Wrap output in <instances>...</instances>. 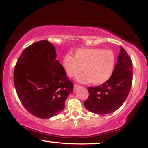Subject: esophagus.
<instances>
[{
    "label": "esophagus",
    "mask_w": 148,
    "mask_h": 148,
    "mask_svg": "<svg viewBox=\"0 0 148 148\" xmlns=\"http://www.w3.org/2000/svg\"><path fill=\"white\" fill-rule=\"evenodd\" d=\"M79 85H77V84H74V90H77V89H78L79 88Z\"/></svg>",
    "instance_id": "1"
}]
</instances>
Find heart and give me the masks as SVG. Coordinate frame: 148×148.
Returning a JSON list of instances; mask_svg holds the SVG:
<instances>
[{"label": "heart", "mask_w": 148, "mask_h": 148, "mask_svg": "<svg viewBox=\"0 0 148 148\" xmlns=\"http://www.w3.org/2000/svg\"><path fill=\"white\" fill-rule=\"evenodd\" d=\"M116 64V56L111 50L102 48H81L75 52L74 58L70 54L64 55L62 66L66 73L73 77L84 71L85 74L77 77L80 83L101 85L111 77Z\"/></svg>", "instance_id": "obj_1"}]
</instances>
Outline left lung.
<instances>
[{"label": "left lung", "instance_id": "1", "mask_svg": "<svg viewBox=\"0 0 148 148\" xmlns=\"http://www.w3.org/2000/svg\"><path fill=\"white\" fill-rule=\"evenodd\" d=\"M116 66L111 77L101 86L89 87L86 108L98 114H110L122 106L130 92L133 81V63L130 56L120 46Z\"/></svg>", "mask_w": 148, "mask_h": 148}]
</instances>
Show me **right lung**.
Returning a JSON list of instances; mask_svg holds the SVG:
<instances>
[{
  "instance_id": "obj_1",
  "label": "right lung",
  "mask_w": 148,
  "mask_h": 148,
  "mask_svg": "<svg viewBox=\"0 0 148 148\" xmlns=\"http://www.w3.org/2000/svg\"><path fill=\"white\" fill-rule=\"evenodd\" d=\"M54 46L47 40L25 48L14 69V84L21 104L29 113L49 119L61 112L73 91Z\"/></svg>"
}]
</instances>
